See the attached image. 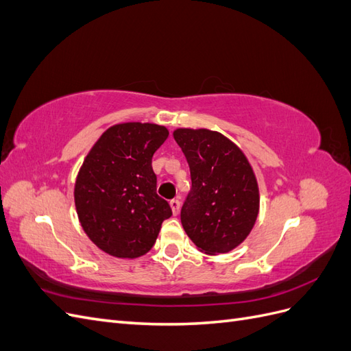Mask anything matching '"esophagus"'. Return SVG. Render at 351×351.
Instances as JSON below:
<instances>
[{
    "mask_svg": "<svg viewBox=\"0 0 351 351\" xmlns=\"http://www.w3.org/2000/svg\"><path fill=\"white\" fill-rule=\"evenodd\" d=\"M169 206H171V209H173V214L177 215L178 212H180V200H178V199L169 200Z\"/></svg>",
    "mask_w": 351,
    "mask_h": 351,
    "instance_id": "34e87169",
    "label": "esophagus"
}]
</instances>
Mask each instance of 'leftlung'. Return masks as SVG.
I'll return each instance as SVG.
<instances>
[{"mask_svg":"<svg viewBox=\"0 0 351 351\" xmlns=\"http://www.w3.org/2000/svg\"><path fill=\"white\" fill-rule=\"evenodd\" d=\"M173 134L192 177L180 215L186 234L206 254L236 249L259 214V187L246 155L218 132L177 129Z\"/></svg>","mask_w":351,"mask_h":351,"instance_id":"obj_1","label":"left lung"}]
</instances>
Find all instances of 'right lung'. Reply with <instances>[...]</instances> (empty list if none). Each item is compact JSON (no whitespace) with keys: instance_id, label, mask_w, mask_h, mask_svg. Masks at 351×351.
<instances>
[{"instance_id":"add662e5","label":"right lung","mask_w":351,"mask_h":351,"mask_svg":"<svg viewBox=\"0 0 351 351\" xmlns=\"http://www.w3.org/2000/svg\"><path fill=\"white\" fill-rule=\"evenodd\" d=\"M168 137L164 125L121 123L92 146L74 184L82 228L105 253L134 259L156 241L164 219L173 215L156 195L152 156Z\"/></svg>"}]
</instances>
